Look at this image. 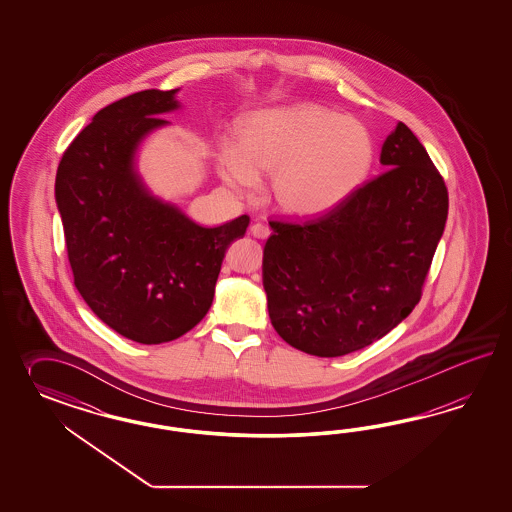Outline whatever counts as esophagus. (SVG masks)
Returning a JSON list of instances; mask_svg holds the SVG:
<instances>
[{
  "label": "esophagus",
  "mask_w": 512,
  "mask_h": 512,
  "mask_svg": "<svg viewBox=\"0 0 512 512\" xmlns=\"http://www.w3.org/2000/svg\"><path fill=\"white\" fill-rule=\"evenodd\" d=\"M251 234L255 238H268L270 236V227L263 225V223H255V225H251Z\"/></svg>",
  "instance_id": "34e87169"
}]
</instances>
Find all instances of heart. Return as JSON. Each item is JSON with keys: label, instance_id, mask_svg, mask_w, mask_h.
I'll use <instances>...</instances> for the list:
<instances>
[{"label": "heart", "instance_id": "b5f03b06", "mask_svg": "<svg viewBox=\"0 0 512 512\" xmlns=\"http://www.w3.org/2000/svg\"><path fill=\"white\" fill-rule=\"evenodd\" d=\"M375 163L372 131L357 118L319 105H293L251 114L238 127V150L219 152L227 186L251 193L257 176H270L281 212L310 217L349 199Z\"/></svg>", "mask_w": 512, "mask_h": 512}]
</instances>
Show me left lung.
Listing matches in <instances>:
<instances>
[{
    "label": "left lung",
    "mask_w": 512,
    "mask_h": 512,
    "mask_svg": "<svg viewBox=\"0 0 512 512\" xmlns=\"http://www.w3.org/2000/svg\"><path fill=\"white\" fill-rule=\"evenodd\" d=\"M381 163L387 171L325 214L270 221L263 255L270 321L308 355L358 351L419 304L445 231L449 191L402 122L385 140Z\"/></svg>",
    "instance_id": "8db88e82"
}]
</instances>
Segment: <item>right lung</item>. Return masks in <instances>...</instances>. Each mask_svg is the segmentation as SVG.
I'll return each mask as SVG.
<instances>
[{"mask_svg": "<svg viewBox=\"0 0 512 512\" xmlns=\"http://www.w3.org/2000/svg\"><path fill=\"white\" fill-rule=\"evenodd\" d=\"M174 93L127 95L93 116L56 172L67 259L80 296L127 340L165 343L201 323L214 300L225 251L248 216L214 229L146 193L133 172L140 139L167 122Z\"/></svg>", "mask_w": 512, "mask_h": 512, "instance_id": "add662e5", "label": "right lung"}]
</instances>
